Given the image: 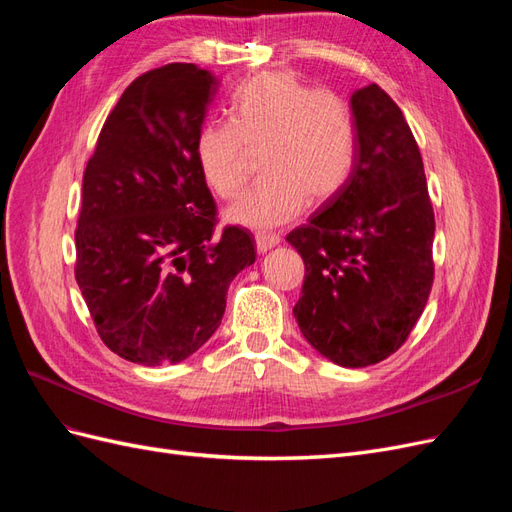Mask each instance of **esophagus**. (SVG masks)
<instances>
[{"instance_id":"obj_1","label":"esophagus","mask_w":512,"mask_h":512,"mask_svg":"<svg viewBox=\"0 0 512 512\" xmlns=\"http://www.w3.org/2000/svg\"><path fill=\"white\" fill-rule=\"evenodd\" d=\"M277 243H280V235H275V232H267V230L256 232V250L260 254L269 252L271 247H275Z\"/></svg>"}]
</instances>
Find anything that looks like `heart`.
Wrapping results in <instances>:
<instances>
[{"label": "heart", "instance_id": "b5f03b06", "mask_svg": "<svg viewBox=\"0 0 512 512\" xmlns=\"http://www.w3.org/2000/svg\"><path fill=\"white\" fill-rule=\"evenodd\" d=\"M230 121L200 128L196 160L209 188L224 200L243 192L252 153L262 179L226 218L254 230L282 226L344 188L356 162L352 104L333 89H316L288 70L262 72L228 104Z\"/></svg>", "mask_w": 512, "mask_h": 512}]
</instances>
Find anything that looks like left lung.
I'll use <instances>...</instances> for the list:
<instances>
[{
	"mask_svg": "<svg viewBox=\"0 0 512 512\" xmlns=\"http://www.w3.org/2000/svg\"><path fill=\"white\" fill-rule=\"evenodd\" d=\"M350 102L359 132L352 175L286 241L305 262L292 309L303 337L337 365L367 367L404 346L423 314L436 218L401 108L376 83Z\"/></svg>",
	"mask_w": 512,
	"mask_h": 512,
	"instance_id": "8db88e82",
	"label": "left lung"
}]
</instances>
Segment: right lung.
Wrapping results in <instances>:
<instances>
[{
    "label": "right lung",
    "instance_id": "add662e5",
    "mask_svg": "<svg viewBox=\"0 0 512 512\" xmlns=\"http://www.w3.org/2000/svg\"><path fill=\"white\" fill-rule=\"evenodd\" d=\"M218 81L194 64L134 79L83 175L74 277L102 342L141 365L188 359L220 327L254 237L218 226L196 138Z\"/></svg>",
    "mask_w": 512,
    "mask_h": 512
}]
</instances>
